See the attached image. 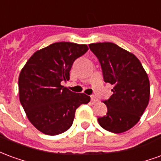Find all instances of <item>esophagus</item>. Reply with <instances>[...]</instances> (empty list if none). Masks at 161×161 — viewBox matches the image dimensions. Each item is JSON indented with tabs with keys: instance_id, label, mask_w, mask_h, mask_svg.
<instances>
[{
	"instance_id": "obj_1",
	"label": "esophagus",
	"mask_w": 161,
	"mask_h": 161,
	"mask_svg": "<svg viewBox=\"0 0 161 161\" xmlns=\"http://www.w3.org/2000/svg\"><path fill=\"white\" fill-rule=\"evenodd\" d=\"M91 100L92 103H97V102H98V98L97 97H95V96H91Z\"/></svg>"
}]
</instances>
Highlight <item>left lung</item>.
Wrapping results in <instances>:
<instances>
[{
    "instance_id": "8db88e82",
    "label": "left lung",
    "mask_w": 161,
    "mask_h": 161,
    "mask_svg": "<svg viewBox=\"0 0 161 161\" xmlns=\"http://www.w3.org/2000/svg\"><path fill=\"white\" fill-rule=\"evenodd\" d=\"M90 49L101 64L105 83L113 86V95L104 103L108 112L97 119L102 128L120 134L141 119L150 97V83L140 60L114 43H93Z\"/></svg>"
}]
</instances>
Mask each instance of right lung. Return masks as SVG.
Returning <instances> with one entry per match:
<instances>
[{"label": "right lung", "mask_w": 161, "mask_h": 161, "mask_svg": "<svg viewBox=\"0 0 161 161\" xmlns=\"http://www.w3.org/2000/svg\"><path fill=\"white\" fill-rule=\"evenodd\" d=\"M86 45L53 43L38 50L19 76V101L30 122L43 134L57 135L68 130L75 112L91 97L61 85L70 79L73 62L88 51Z\"/></svg>", "instance_id": "obj_1"}]
</instances>
